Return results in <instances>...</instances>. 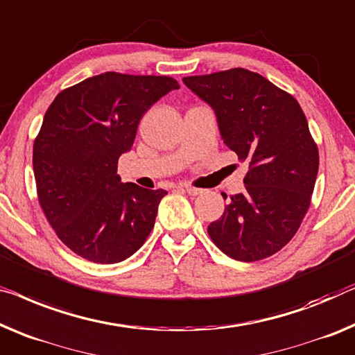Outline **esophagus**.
<instances>
[{"label": "esophagus", "mask_w": 355, "mask_h": 355, "mask_svg": "<svg viewBox=\"0 0 355 355\" xmlns=\"http://www.w3.org/2000/svg\"><path fill=\"white\" fill-rule=\"evenodd\" d=\"M182 188L187 191L189 196H198L202 193V189H198V188H193V187H188V184H182Z\"/></svg>", "instance_id": "1"}]
</instances>
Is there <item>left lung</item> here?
Instances as JSON below:
<instances>
[{"label":"left lung","mask_w":355,"mask_h":355,"mask_svg":"<svg viewBox=\"0 0 355 355\" xmlns=\"http://www.w3.org/2000/svg\"><path fill=\"white\" fill-rule=\"evenodd\" d=\"M183 83L210 105L223 144L248 164L244 189L228 199L225 214L209 225V236L234 260L274 255L298 231L319 171L303 110L292 95L244 68Z\"/></svg>","instance_id":"obj_1"}]
</instances>
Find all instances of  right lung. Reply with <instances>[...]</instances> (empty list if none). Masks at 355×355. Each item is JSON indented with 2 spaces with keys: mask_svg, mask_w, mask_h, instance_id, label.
<instances>
[{
  "mask_svg": "<svg viewBox=\"0 0 355 355\" xmlns=\"http://www.w3.org/2000/svg\"><path fill=\"white\" fill-rule=\"evenodd\" d=\"M180 89L168 76L107 71L62 91L33 145L41 209L55 234L89 261L113 264L144 245L167 194L123 183L118 159L157 100Z\"/></svg>",
  "mask_w": 355,
  "mask_h": 355,
  "instance_id": "add662e5",
  "label": "right lung"
}]
</instances>
